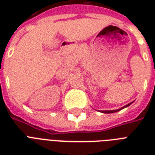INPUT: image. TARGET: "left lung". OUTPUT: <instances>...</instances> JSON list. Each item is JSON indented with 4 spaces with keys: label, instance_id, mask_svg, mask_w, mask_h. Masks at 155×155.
I'll use <instances>...</instances> for the list:
<instances>
[{
    "label": "left lung",
    "instance_id": "8db88e82",
    "mask_svg": "<svg viewBox=\"0 0 155 155\" xmlns=\"http://www.w3.org/2000/svg\"><path fill=\"white\" fill-rule=\"evenodd\" d=\"M133 102H131V103L128 104H126L125 106H124V107H122V108H119V109H116V110H107V111H101V113H117V112H118V111L121 110V109H123V108H126V107H128V106H130L131 104H132Z\"/></svg>",
    "mask_w": 155,
    "mask_h": 155
}]
</instances>
